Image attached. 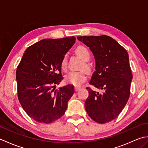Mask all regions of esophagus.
Returning <instances> with one entry per match:
<instances>
[{"instance_id":"1","label":"esophagus","mask_w":148,"mask_h":148,"mask_svg":"<svg viewBox=\"0 0 148 148\" xmlns=\"http://www.w3.org/2000/svg\"><path fill=\"white\" fill-rule=\"evenodd\" d=\"M75 91H76V92H77V91H79L80 89H81V88L80 87H75Z\"/></svg>"}]
</instances>
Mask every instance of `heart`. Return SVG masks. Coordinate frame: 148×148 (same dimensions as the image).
Returning <instances> with one entry per match:
<instances>
[{
  "label": "heart",
  "instance_id": "obj_1",
  "mask_svg": "<svg viewBox=\"0 0 148 148\" xmlns=\"http://www.w3.org/2000/svg\"><path fill=\"white\" fill-rule=\"evenodd\" d=\"M77 55L83 60L84 62L89 60L90 58V52L88 49L83 46H78L76 49ZM62 68L65 69L67 67V56H65L62 60ZM84 67L88 69V66L84 64ZM86 79V74L83 71H71L65 76V82L74 86H80Z\"/></svg>",
  "mask_w": 148,
  "mask_h": 148
}]
</instances>
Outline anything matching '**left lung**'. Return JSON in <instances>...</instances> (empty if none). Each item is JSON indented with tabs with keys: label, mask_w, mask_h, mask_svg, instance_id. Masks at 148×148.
Returning a JSON list of instances; mask_svg holds the SVG:
<instances>
[{
	"label": "left lung",
	"mask_w": 148,
	"mask_h": 148,
	"mask_svg": "<svg viewBox=\"0 0 148 148\" xmlns=\"http://www.w3.org/2000/svg\"><path fill=\"white\" fill-rule=\"evenodd\" d=\"M77 39L89 47L95 60V71L90 84L102 93L87 87L89 96L84 107L93 120L100 124L114 119L127 104L130 94L132 74L128 54L112 37L80 36Z\"/></svg>",
	"instance_id": "1"
}]
</instances>
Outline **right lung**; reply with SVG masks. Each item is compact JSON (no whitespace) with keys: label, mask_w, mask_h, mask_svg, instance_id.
I'll return each mask as SVG.
<instances>
[{"label":"right lung","mask_w":148,"mask_h":148,"mask_svg":"<svg viewBox=\"0 0 148 148\" xmlns=\"http://www.w3.org/2000/svg\"><path fill=\"white\" fill-rule=\"evenodd\" d=\"M76 41L74 36L46 39L29 46L19 64L18 98L27 114L48 124L60 118L74 93L71 84L55 90L63 79L62 60Z\"/></svg>","instance_id":"1"}]
</instances>
